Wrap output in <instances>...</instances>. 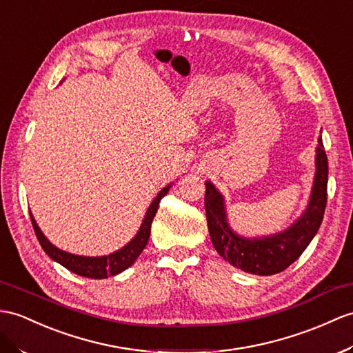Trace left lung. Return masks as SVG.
Instances as JSON below:
<instances>
[{"mask_svg":"<svg viewBox=\"0 0 353 353\" xmlns=\"http://www.w3.org/2000/svg\"><path fill=\"white\" fill-rule=\"evenodd\" d=\"M316 169L312 199L303 217L283 234L262 239H245L230 230L226 223L221 194L211 183H206V221H208L212 245L223 259L256 276H272L285 271L289 265L294 263L319 230L326 199H328V192H326L328 159H326L322 137H319V147H317Z\"/></svg>","mask_w":353,"mask_h":353,"instance_id":"left-lung-1","label":"left lung"}]
</instances>
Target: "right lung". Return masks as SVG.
I'll use <instances>...</instances> for the list:
<instances>
[{
  "label": "right lung",
  "instance_id": "1",
  "mask_svg": "<svg viewBox=\"0 0 353 353\" xmlns=\"http://www.w3.org/2000/svg\"><path fill=\"white\" fill-rule=\"evenodd\" d=\"M168 192H169V185L163 188V190L157 194L156 199L152 201V203L150 205V208L147 211V216H145V220L142 223L139 232H137V235L134 236V239H132V241L128 243L124 248H121V250H118L117 253H112L109 256L83 257V256H76V254L59 250V248L50 244L45 238V235L41 234V230L39 229L36 220L32 219L31 212H30V217H31L32 228H34V232H36L39 243L50 259L61 263L67 270H70L72 272L77 274V276L81 277L108 279L109 276H117V274L127 270L128 266L133 265L137 257H139L145 245L148 244L150 234H151V223L159 210V203L161 201V197Z\"/></svg>",
  "mask_w": 353,
  "mask_h": 353
}]
</instances>
